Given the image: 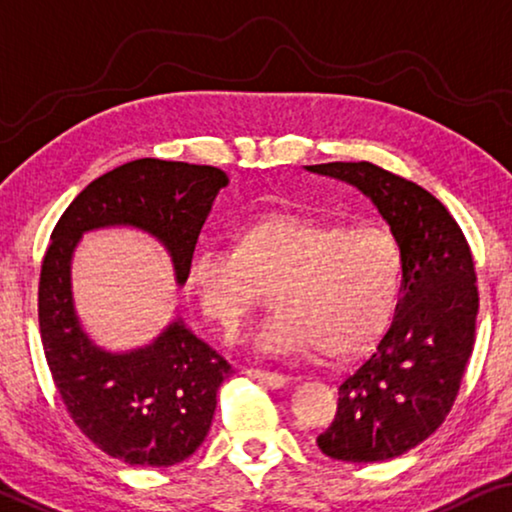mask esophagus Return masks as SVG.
I'll return each instance as SVG.
<instances>
[{
	"mask_svg": "<svg viewBox=\"0 0 512 512\" xmlns=\"http://www.w3.org/2000/svg\"><path fill=\"white\" fill-rule=\"evenodd\" d=\"M241 373H243V376H248V378H253V380H257V383H264V385H269V387H273V390H280V387H285L287 383H290V378L280 376V373H269V371H257V369H243Z\"/></svg>",
	"mask_w": 512,
	"mask_h": 512,
	"instance_id": "obj_1",
	"label": "esophagus"
}]
</instances>
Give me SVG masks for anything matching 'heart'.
I'll return each mask as SVG.
<instances>
[{
	"mask_svg": "<svg viewBox=\"0 0 512 512\" xmlns=\"http://www.w3.org/2000/svg\"><path fill=\"white\" fill-rule=\"evenodd\" d=\"M185 280L201 313L232 331L273 285L276 313L250 343L266 355L315 345L329 359L355 357L383 336L397 308L403 257L380 227H348L299 213H269L234 232V248L201 243Z\"/></svg>",
	"mask_w": 512,
	"mask_h": 512,
	"instance_id": "obj_1",
	"label": "heart"
}]
</instances>
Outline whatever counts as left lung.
Masks as SVG:
<instances>
[{"mask_svg":"<svg viewBox=\"0 0 512 512\" xmlns=\"http://www.w3.org/2000/svg\"><path fill=\"white\" fill-rule=\"evenodd\" d=\"M304 169L357 187L401 248L397 315L338 387L334 422L318 436L331 459L387 462L434 434L457 397L478 315L473 257L448 208L424 187L371 162Z\"/></svg>","mask_w":512,"mask_h":512,"instance_id":"8db88e82","label":"left lung"}]
</instances>
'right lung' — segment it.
Instances as JSON below:
<instances>
[{
  "label": "right lung",
  "instance_id": "1",
  "mask_svg": "<svg viewBox=\"0 0 512 512\" xmlns=\"http://www.w3.org/2000/svg\"><path fill=\"white\" fill-rule=\"evenodd\" d=\"M227 185L215 167L153 157L127 162L85 187L50 236L39 283L50 373L78 429L129 466H174L190 457L211 429L215 394L232 366L181 315L136 348L97 343L76 311L74 253L90 232L134 229L160 243L181 287L201 227Z\"/></svg>",
  "mask_w": 512,
  "mask_h": 512
}]
</instances>
